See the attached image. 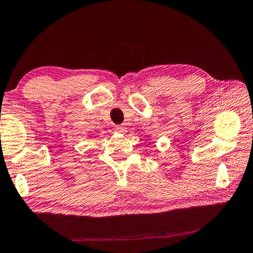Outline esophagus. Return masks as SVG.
<instances>
[{
	"label": "esophagus",
	"mask_w": 253,
	"mask_h": 253,
	"mask_svg": "<svg viewBox=\"0 0 253 253\" xmlns=\"http://www.w3.org/2000/svg\"><path fill=\"white\" fill-rule=\"evenodd\" d=\"M115 130L118 131V133H126L127 128H126L125 126H124V125H117V126L115 127Z\"/></svg>",
	"instance_id": "esophagus-1"
}]
</instances>
